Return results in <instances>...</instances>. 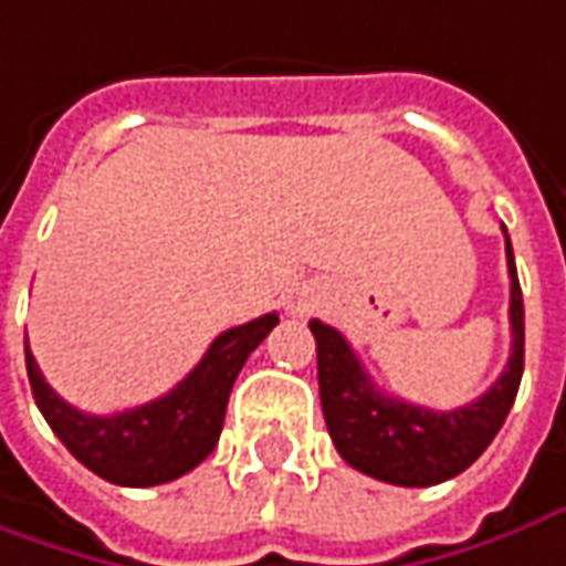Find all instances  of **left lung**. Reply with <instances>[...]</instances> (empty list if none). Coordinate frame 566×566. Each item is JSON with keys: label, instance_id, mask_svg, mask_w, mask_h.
Returning <instances> with one entry per match:
<instances>
[{"label": "left lung", "instance_id": "1", "mask_svg": "<svg viewBox=\"0 0 566 566\" xmlns=\"http://www.w3.org/2000/svg\"><path fill=\"white\" fill-rule=\"evenodd\" d=\"M505 232V226H502ZM511 275V356L493 387L474 402L433 412L380 394L347 337L313 318L322 412L340 459L363 474L394 486H433L471 468L509 418L524 375V294L505 232Z\"/></svg>", "mask_w": 566, "mask_h": 566}]
</instances>
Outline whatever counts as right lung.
<instances>
[{"label": "right lung", "instance_id": "obj_1", "mask_svg": "<svg viewBox=\"0 0 566 566\" xmlns=\"http://www.w3.org/2000/svg\"><path fill=\"white\" fill-rule=\"evenodd\" d=\"M275 325L279 315L269 313L222 332L170 394L126 412L86 415L73 409L45 384L24 337L27 378L42 418L73 459L107 483L142 490L188 474L213 452L234 378Z\"/></svg>", "mask_w": 566, "mask_h": 566}]
</instances>
